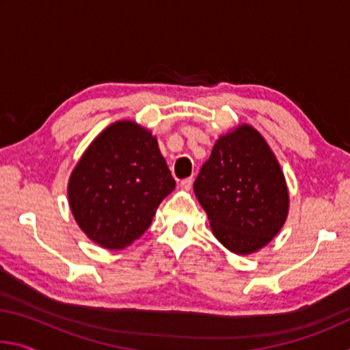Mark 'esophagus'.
Segmentation results:
<instances>
[{"label":"esophagus","instance_id":"obj_1","mask_svg":"<svg viewBox=\"0 0 350 350\" xmlns=\"http://www.w3.org/2000/svg\"><path fill=\"white\" fill-rule=\"evenodd\" d=\"M193 185V177H187V179H182L180 180V187L185 188V189H189Z\"/></svg>","mask_w":350,"mask_h":350}]
</instances>
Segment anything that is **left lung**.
Instances as JSON below:
<instances>
[{
  "mask_svg": "<svg viewBox=\"0 0 350 350\" xmlns=\"http://www.w3.org/2000/svg\"><path fill=\"white\" fill-rule=\"evenodd\" d=\"M213 233L230 252L269 244L286 222L288 193L280 163L256 129L241 125L213 146L194 182Z\"/></svg>",
  "mask_w": 350,
  "mask_h": 350,
  "instance_id": "1",
  "label": "left lung"
}]
</instances>
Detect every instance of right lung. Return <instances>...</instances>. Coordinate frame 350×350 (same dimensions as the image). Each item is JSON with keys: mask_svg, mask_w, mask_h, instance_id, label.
Instances as JSON below:
<instances>
[{"mask_svg": "<svg viewBox=\"0 0 350 350\" xmlns=\"http://www.w3.org/2000/svg\"><path fill=\"white\" fill-rule=\"evenodd\" d=\"M174 187L156 137L134 122H117L83 154L68 194L88 238L106 248H123L146 232Z\"/></svg>", "mask_w": 350, "mask_h": 350, "instance_id": "right-lung-1", "label": "right lung"}]
</instances>
